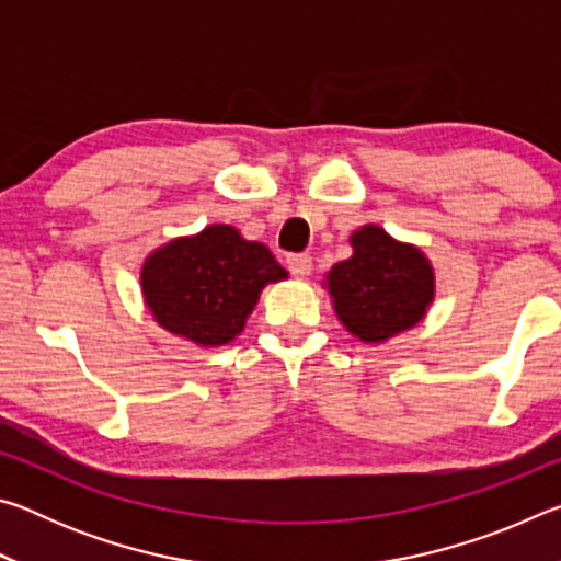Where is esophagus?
I'll return each instance as SVG.
<instances>
[{
  "label": "esophagus",
  "instance_id": "34e87169",
  "mask_svg": "<svg viewBox=\"0 0 561 561\" xmlns=\"http://www.w3.org/2000/svg\"><path fill=\"white\" fill-rule=\"evenodd\" d=\"M287 267L294 277H309L311 274V257L309 254H289Z\"/></svg>",
  "mask_w": 561,
  "mask_h": 561
}]
</instances>
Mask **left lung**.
Returning <instances> with one entry per match:
<instances>
[{
    "mask_svg": "<svg viewBox=\"0 0 561 561\" xmlns=\"http://www.w3.org/2000/svg\"><path fill=\"white\" fill-rule=\"evenodd\" d=\"M351 247L354 254L327 274V289L346 331L366 344H383L423 321L435 297L428 257L378 225L356 230Z\"/></svg>",
    "mask_w": 561,
    "mask_h": 561,
    "instance_id": "1",
    "label": "left lung"
}]
</instances>
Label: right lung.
I'll return each instance as SVG.
<instances>
[{"label": "right lung", "mask_w": 561, "mask_h": 561, "mask_svg": "<svg viewBox=\"0 0 561 561\" xmlns=\"http://www.w3.org/2000/svg\"><path fill=\"white\" fill-rule=\"evenodd\" d=\"M287 279L267 244L250 242L230 225H210L150 252L140 287L165 331L197 346H225L244 329L262 289Z\"/></svg>", "instance_id": "right-lung-1"}]
</instances>
